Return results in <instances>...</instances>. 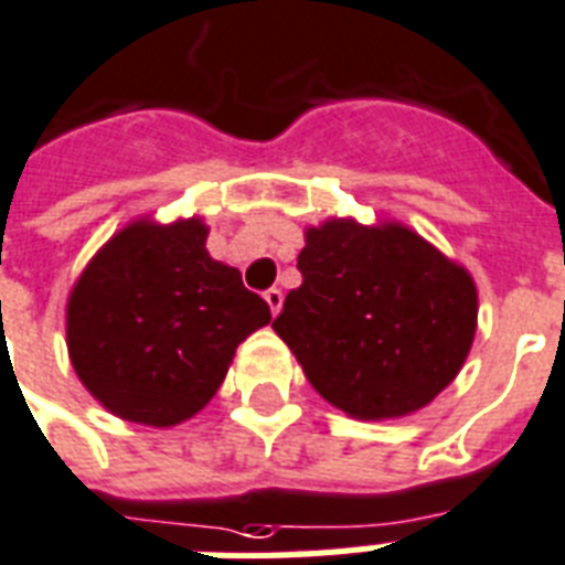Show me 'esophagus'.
Here are the masks:
<instances>
[{"label": "esophagus", "mask_w": 565, "mask_h": 565, "mask_svg": "<svg viewBox=\"0 0 565 565\" xmlns=\"http://www.w3.org/2000/svg\"><path fill=\"white\" fill-rule=\"evenodd\" d=\"M264 299H266V305H269V310H273V317H278V310H281V305H284V292L278 290V287H273V290L264 292Z\"/></svg>", "instance_id": "34e87169"}]
</instances>
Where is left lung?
Here are the masks:
<instances>
[{"label": "left lung", "instance_id": "obj_1", "mask_svg": "<svg viewBox=\"0 0 565 565\" xmlns=\"http://www.w3.org/2000/svg\"><path fill=\"white\" fill-rule=\"evenodd\" d=\"M299 273L273 328L337 411L402 419L463 370L478 331L475 278L402 222L310 225Z\"/></svg>", "mask_w": 565, "mask_h": 565}]
</instances>
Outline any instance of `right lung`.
<instances>
[{
    "label": "right lung",
    "instance_id": "1",
    "mask_svg": "<svg viewBox=\"0 0 565 565\" xmlns=\"http://www.w3.org/2000/svg\"><path fill=\"white\" fill-rule=\"evenodd\" d=\"M199 216L128 222L90 257L66 299V352L108 413L172 428L220 390L237 345L269 305L207 255Z\"/></svg>",
    "mask_w": 565,
    "mask_h": 565
}]
</instances>
